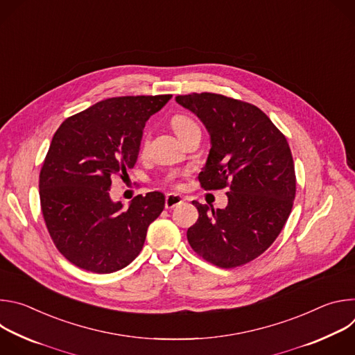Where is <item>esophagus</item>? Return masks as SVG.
Wrapping results in <instances>:
<instances>
[{
	"instance_id": "34e87169",
	"label": "esophagus",
	"mask_w": 355,
	"mask_h": 355,
	"mask_svg": "<svg viewBox=\"0 0 355 355\" xmlns=\"http://www.w3.org/2000/svg\"><path fill=\"white\" fill-rule=\"evenodd\" d=\"M184 202V198L181 195H177V193H167L166 196V208L167 209H173L178 205H181Z\"/></svg>"
}]
</instances>
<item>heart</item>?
Segmentation results:
<instances>
[{
	"label": "heart",
	"mask_w": 355,
	"mask_h": 355,
	"mask_svg": "<svg viewBox=\"0 0 355 355\" xmlns=\"http://www.w3.org/2000/svg\"><path fill=\"white\" fill-rule=\"evenodd\" d=\"M171 126H173L174 132L177 133V136L181 137L189 128L195 126V122L191 121L189 118H187L185 115H175V116H173V119H171ZM146 144H147V140L144 141V146H146Z\"/></svg>",
	"instance_id": "heart-1"
}]
</instances>
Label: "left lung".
<instances>
[{
	"instance_id": "left-lung-1",
	"label": "left lung",
	"mask_w": 355,
	"mask_h": 355,
	"mask_svg": "<svg viewBox=\"0 0 355 355\" xmlns=\"http://www.w3.org/2000/svg\"><path fill=\"white\" fill-rule=\"evenodd\" d=\"M211 136L204 189L229 187L227 207L193 200L199 218L187 232L196 254L220 267L250 263L274 243L292 211L296 178L285 136L257 107L220 94L175 96Z\"/></svg>"
}]
</instances>
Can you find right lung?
<instances>
[{
  "instance_id": "add662e5",
  "label": "right lung",
  "mask_w": 355,
  "mask_h": 355,
  "mask_svg": "<svg viewBox=\"0 0 355 355\" xmlns=\"http://www.w3.org/2000/svg\"><path fill=\"white\" fill-rule=\"evenodd\" d=\"M171 96L108 98L56 130L39 175L40 207L55 245L78 268L96 274L125 268L163 212L166 198L159 191L137 195L123 208L110 189L112 177L133 168L146 122Z\"/></svg>"
}]
</instances>
